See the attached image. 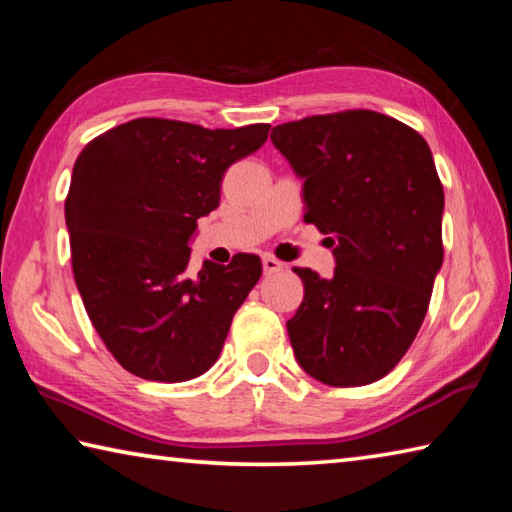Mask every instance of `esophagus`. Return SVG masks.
<instances>
[{
  "instance_id": "1",
  "label": "esophagus",
  "mask_w": 512,
  "mask_h": 512,
  "mask_svg": "<svg viewBox=\"0 0 512 512\" xmlns=\"http://www.w3.org/2000/svg\"><path fill=\"white\" fill-rule=\"evenodd\" d=\"M262 268H264V273L266 275H271V273H277V271H282L284 268V264L282 262H277L275 257H271V255H266V257H262Z\"/></svg>"
}]
</instances>
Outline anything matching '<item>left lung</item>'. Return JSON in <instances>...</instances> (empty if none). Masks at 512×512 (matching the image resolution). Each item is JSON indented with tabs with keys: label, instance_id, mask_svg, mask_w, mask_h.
Wrapping results in <instances>:
<instances>
[{
	"label": "left lung",
	"instance_id": "1",
	"mask_svg": "<svg viewBox=\"0 0 512 512\" xmlns=\"http://www.w3.org/2000/svg\"><path fill=\"white\" fill-rule=\"evenodd\" d=\"M271 142L336 259L329 280L296 268L305 298L287 320L293 354L327 386L370 384L411 348L443 266L445 194L429 144L372 110L289 121Z\"/></svg>",
	"mask_w": 512,
	"mask_h": 512
}]
</instances>
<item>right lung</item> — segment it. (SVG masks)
<instances>
[{"label": "right lung", "instance_id": "obj_1", "mask_svg": "<svg viewBox=\"0 0 512 512\" xmlns=\"http://www.w3.org/2000/svg\"><path fill=\"white\" fill-rule=\"evenodd\" d=\"M268 124L203 128L133 119L85 146L65 201L85 311L121 368L151 381L194 379L219 359L232 316L262 275L257 255L189 271L196 221L219 207L230 164Z\"/></svg>", "mask_w": 512, "mask_h": 512}]
</instances>
